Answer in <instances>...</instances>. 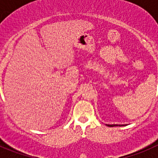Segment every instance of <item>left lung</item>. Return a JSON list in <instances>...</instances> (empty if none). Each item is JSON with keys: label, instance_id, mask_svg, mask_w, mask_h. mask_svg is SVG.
<instances>
[{"label": "left lung", "instance_id": "1", "mask_svg": "<svg viewBox=\"0 0 158 158\" xmlns=\"http://www.w3.org/2000/svg\"><path fill=\"white\" fill-rule=\"evenodd\" d=\"M106 126L114 127V126H124V125H118V124H111V125H110V124H106Z\"/></svg>", "mask_w": 158, "mask_h": 158}]
</instances>
